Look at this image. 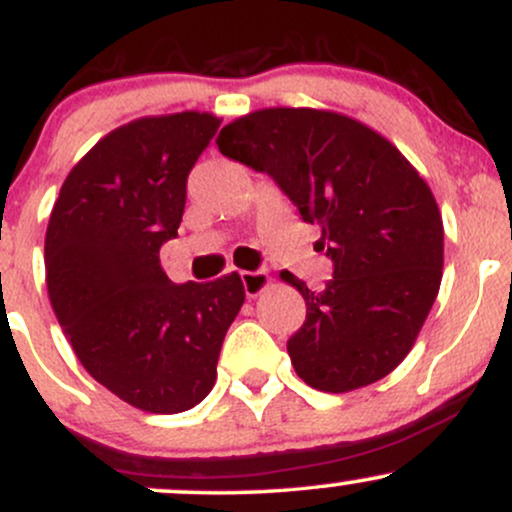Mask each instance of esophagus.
Here are the masks:
<instances>
[{
  "label": "esophagus",
  "instance_id": "34e87169",
  "mask_svg": "<svg viewBox=\"0 0 512 512\" xmlns=\"http://www.w3.org/2000/svg\"><path fill=\"white\" fill-rule=\"evenodd\" d=\"M240 279H243L245 296L255 298L269 286V274L267 272H240Z\"/></svg>",
  "mask_w": 512,
  "mask_h": 512
}]
</instances>
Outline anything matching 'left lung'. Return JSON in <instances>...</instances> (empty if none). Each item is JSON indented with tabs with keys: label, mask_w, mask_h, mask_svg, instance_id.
Wrapping results in <instances>:
<instances>
[{
	"label": "left lung",
	"mask_w": 512,
	"mask_h": 512,
	"mask_svg": "<svg viewBox=\"0 0 512 512\" xmlns=\"http://www.w3.org/2000/svg\"><path fill=\"white\" fill-rule=\"evenodd\" d=\"M219 151L267 173L334 264L286 342L298 378L349 392L392 373L419 337L443 279V219L431 187L378 132L313 108H267L221 129Z\"/></svg>",
	"instance_id": "1"
}]
</instances>
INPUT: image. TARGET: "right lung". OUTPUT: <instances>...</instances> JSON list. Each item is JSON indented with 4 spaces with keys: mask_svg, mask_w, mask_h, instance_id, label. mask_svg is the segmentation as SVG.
Returning <instances> with one entry per match:
<instances>
[{
    "mask_svg": "<svg viewBox=\"0 0 512 512\" xmlns=\"http://www.w3.org/2000/svg\"><path fill=\"white\" fill-rule=\"evenodd\" d=\"M219 125L187 110L117 127L72 168L50 214L48 293L74 354L93 380L151 414L209 395L245 301L238 272L173 284L158 260L178 238L187 175Z\"/></svg>",
    "mask_w": 512,
    "mask_h": 512,
    "instance_id": "1",
    "label": "right lung"
}]
</instances>
